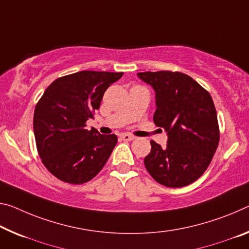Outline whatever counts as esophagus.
<instances>
[{
    "label": "esophagus",
    "instance_id": "obj_1",
    "mask_svg": "<svg viewBox=\"0 0 249 249\" xmlns=\"http://www.w3.org/2000/svg\"><path fill=\"white\" fill-rule=\"evenodd\" d=\"M121 139L125 142H129V141H133L134 139H135V136L129 135V134H123V135H121Z\"/></svg>",
    "mask_w": 249,
    "mask_h": 249
}]
</instances>
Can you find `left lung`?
I'll use <instances>...</instances> for the list:
<instances>
[{"instance_id":"left-lung-1","label":"left lung","mask_w":249,"mask_h":249,"mask_svg":"<svg viewBox=\"0 0 249 249\" xmlns=\"http://www.w3.org/2000/svg\"><path fill=\"white\" fill-rule=\"evenodd\" d=\"M137 75L155 89L154 123L168 134L165 147L151 141L145 167L164 186H187L210 166L219 143V126L211 94L180 72L159 71Z\"/></svg>"}]
</instances>
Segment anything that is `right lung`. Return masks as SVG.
Listing matches in <instances>:
<instances>
[{"label": "right lung", "mask_w": 249, "mask_h": 249, "mask_svg": "<svg viewBox=\"0 0 249 249\" xmlns=\"http://www.w3.org/2000/svg\"><path fill=\"white\" fill-rule=\"evenodd\" d=\"M123 72L82 71L58 77L39 98L33 127L41 160L51 174L64 183L80 185L94 178L117 143L115 134L102 135L86 129L105 90Z\"/></svg>", "instance_id": "right-lung-1"}]
</instances>
